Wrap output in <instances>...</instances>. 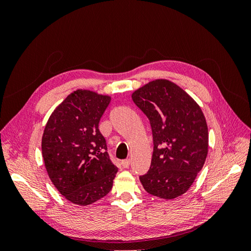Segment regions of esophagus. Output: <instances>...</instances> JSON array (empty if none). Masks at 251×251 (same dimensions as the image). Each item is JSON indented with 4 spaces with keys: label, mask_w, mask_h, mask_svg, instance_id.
<instances>
[{
    "label": "esophagus",
    "mask_w": 251,
    "mask_h": 251,
    "mask_svg": "<svg viewBox=\"0 0 251 251\" xmlns=\"http://www.w3.org/2000/svg\"><path fill=\"white\" fill-rule=\"evenodd\" d=\"M130 163H131L130 159H126V160H124L123 162H121V164H123V166H124L125 169H127L128 166H130Z\"/></svg>",
    "instance_id": "34e87169"
}]
</instances>
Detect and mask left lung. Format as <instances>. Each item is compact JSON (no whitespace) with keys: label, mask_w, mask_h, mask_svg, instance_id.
<instances>
[{"label":"left lung","mask_w":251,"mask_h":251,"mask_svg":"<svg viewBox=\"0 0 251 251\" xmlns=\"http://www.w3.org/2000/svg\"><path fill=\"white\" fill-rule=\"evenodd\" d=\"M132 100L149 118L154 142L150 170L139 177L141 184L159 198H177L191 187L206 160L204 114L184 90L168 79L150 81L135 91Z\"/></svg>","instance_id":"obj_1"}]
</instances>
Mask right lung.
<instances>
[{
    "label": "right lung",
    "mask_w": 251,
    "mask_h": 251,
    "mask_svg": "<svg viewBox=\"0 0 251 251\" xmlns=\"http://www.w3.org/2000/svg\"><path fill=\"white\" fill-rule=\"evenodd\" d=\"M108 95L76 90L52 112L42 138L48 176L73 204L87 206L108 195L118 169L111 161L98 124Z\"/></svg>",
    "instance_id": "right-lung-1"
}]
</instances>
